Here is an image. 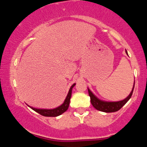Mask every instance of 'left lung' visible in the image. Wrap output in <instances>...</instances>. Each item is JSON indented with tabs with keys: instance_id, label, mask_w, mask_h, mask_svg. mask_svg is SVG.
<instances>
[{
	"instance_id": "left-lung-1",
	"label": "left lung",
	"mask_w": 147,
	"mask_h": 147,
	"mask_svg": "<svg viewBox=\"0 0 147 147\" xmlns=\"http://www.w3.org/2000/svg\"><path fill=\"white\" fill-rule=\"evenodd\" d=\"M126 53L127 54L126 50ZM134 86H135V83H134V85H133L132 91H131L130 95L128 96L126 99H124V100L119 101V102H104V101L100 100V99L97 98V97L92 94V92H91L88 88V90L89 96H90V97L91 104H92V105L94 106L95 109H96L98 111H102V112L113 113V112H116V111H119V109H120L121 108H122V106L129 100V99L131 98V96H132Z\"/></svg>"
}]
</instances>
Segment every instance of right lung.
Returning a JSON list of instances; mask_svg holds the SVG:
<instances>
[{
    "label": "right lung",
    "instance_id": "obj_1",
    "mask_svg": "<svg viewBox=\"0 0 147 147\" xmlns=\"http://www.w3.org/2000/svg\"><path fill=\"white\" fill-rule=\"evenodd\" d=\"M75 84H74L73 85L70 87L68 93V95H67L66 98H65L63 104L61 105L60 106H59V107L56 108V109H49V110H48V109H35V108L30 107H30L31 108L32 110L36 111V113H39L40 115H41L43 116H45V117H57V116L60 115L63 113L64 112H65V111L68 110L69 104H70V98H71L72 88L75 86Z\"/></svg>",
    "mask_w": 147,
    "mask_h": 147
}]
</instances>
